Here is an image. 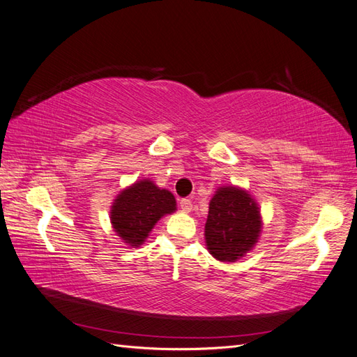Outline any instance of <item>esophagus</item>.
<instances>
[{
    "label": "esophagus",
    "mask_w": 357,
    "mask_h": 357,
    "mask_svg": "<svg viewBox=\"0 0 357 357\" xmlns=\"http://www.w3.org/2000/svg\"><path fill=\"white\" fill-rule=\"evenodd\" d=\"M180 208H181L183 211H185V213L192 211V201L188 199V198L180 199Z\"/></svg>",
    "instance_id": "obj_1"
}]
</instances>
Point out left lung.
Returning <instances> with one entry per match:
<instances>
[{
  "label": "left lung",
  "instance_id": "left-lung-1",
  "mask_svg": "<svg viewBox=\"0 0 357 357\" xmlns=\"http://www.w3.org/2000/svg\"><path fill=\"white\" fill-rule=\"evenodd\" d=\"M262 231L261 210L248 192L222 186L210 201L205 243L220 262H235L255 247Z\"/></svg>",
  "mask_w": 357,
  "mask_h": 357
}]
</instances>
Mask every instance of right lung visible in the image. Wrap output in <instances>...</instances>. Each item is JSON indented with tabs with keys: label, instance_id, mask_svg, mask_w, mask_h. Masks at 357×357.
Returning <instances> with one entry per match:
<instances>
[{
	"label": "right lung",
	"instance_id": "add662e5",
	"mask_svg": "<svg viewBox=\"0 0 357 357\" xmlns=\"http://www.w3.org/2000/svg\"><path fill=\"white\" fill-rule=\"evenodd\" d=\"M176 210V198L169 190L159 189L152 180L143 178L116 197L110 220L114 232L123 243L138 247L146 241L162 215Z\"/></svg>",
	"mask_w": 357,
	"mask_h": 357
}]
</instances>
